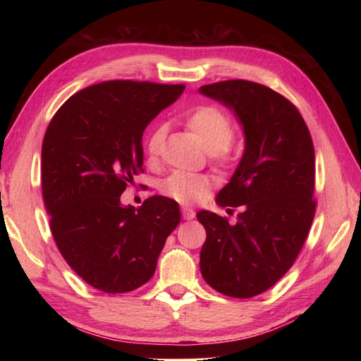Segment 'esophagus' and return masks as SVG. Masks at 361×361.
Masks as SVG:
<instances>
[{"instance_id":"34e87169","label":"esophagus","mask_w":361,"mask_h":361,"mask_svg":"<svg viewBox=\"0 0 361 361\" xmlns=\"http://www.w3.org/2000/svg\"><path fill=\"white\" fill-rule=\"evenodd\" d=\"M181 212H183V217H185V220H192L195 217L194 209L189 208V206H183Z\"/></svg>"}]
</instances>
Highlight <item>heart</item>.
Here are the masks:
<instances>
[{
	"instance_id": "1",
	"label": "heart",
	"mask_w": 361,
	"mask_h": 361,
	"mask_svg": "<svg viewBox=\"0 0 361 361\" xmlns=\"http://www.w3.org/2000/svg\"><path fill=\"white\" fill-rule=\"evenodd\" d=\"M183 124L194 133L209 159L219 169L231 167L239 158V140L234 133V124L229 114L220 106L200 104L183 114ZM167 127L163 122L153 126L144 142L145 155L150 159L159 157L166 140ZM211 188V180L202 173L173 172L159 183V192L180 203H195Z\"/></svg>"
}]
</instances>
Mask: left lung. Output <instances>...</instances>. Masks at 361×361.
<instances>
[{"mask_svg":"<svg viewBox=\"0 0 361 361\" xmlns=\"http://www.w3.org/2000/svg\"><path fill=\"white\" fill-rule=\"evenodd\" d=\"M200 93L233 109L245 130L240 164L216 198L240 212L235 225L197 214L206 229L200 270L219 293L252 298L290 270L309 235L317 211L312 136L296 106L260 83L221 80Z\"/></svg>","mask_w":361,"mask_h":361,"instance_id":"8db88e82","label":"left lung"}]
</instances>
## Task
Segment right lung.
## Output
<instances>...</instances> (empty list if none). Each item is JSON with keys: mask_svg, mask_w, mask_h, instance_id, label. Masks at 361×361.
<instances>
[{"mask_svg": "<svg viewBox=\"0 0 361 361\" xmlns=\"http://www.w3.org/2000/svg\"><path fill=\"white\" fill-rule=\"evenodd\" d=\"M185 85L106 80L73 94L54 114L42 145V192L66 264L91 287L127 293L147 282L180 224L163 195L140 208L121 194L142 169V132Z\"/></svg>", "mask_w": 361, "mask_h": 361, "instance_id": "1", "label": "right lung"}]
</instances>
